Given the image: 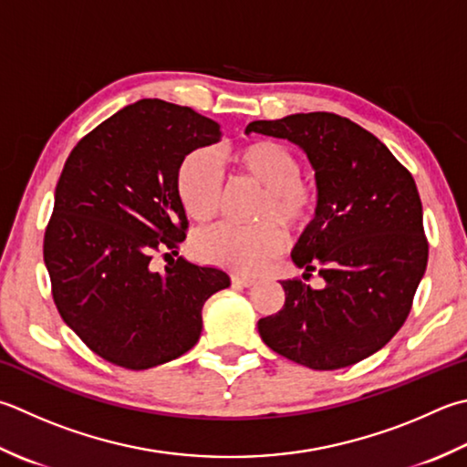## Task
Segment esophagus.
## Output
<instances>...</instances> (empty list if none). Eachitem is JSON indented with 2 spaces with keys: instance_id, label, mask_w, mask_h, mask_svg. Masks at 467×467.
<instances>
[{
  "instance_id": "esophagus-1",
  "label": "esophagus",
  "mask_w": 467,
  "mask_h": 467,
  "mask_svg": "<svg viewBox=\"0 0 467 467\" xmlns=\"http://www.w3.org/2000/svg\"><path fill=\"white\" fill-rule=\"evenodd\" d=\"M231 279H233L234 285H239V287H253L254 285V279L246 277V275H233Z\"/></svg>"
}]
</instances>
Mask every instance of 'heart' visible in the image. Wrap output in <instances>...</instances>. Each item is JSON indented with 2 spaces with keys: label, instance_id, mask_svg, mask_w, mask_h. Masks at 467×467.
<instances>
[{
  "label": "heart",
  "instance_id": "1",
  "mask_svg": "<svg viewBox=\"0 0 467 467\" xmlns=\"http://www.w3.org/2000/svg\"><path fill=\"white\" fill-rule=\"evenodd\" d=\"M231 160L246 176L267 188L257 218L259 224H216L198 233L194 253L221 267L254 273L275 257L285 244L279 221L287 228H301L312 221L316 190L301 180V161L287 145L277 141H253L236 150ZM176 190L186 214L196 223H208L221 208L223 171L213 153L196 150L180 163Z\"/></svg>",
  "mask_w": 467,
  "mask_h": 467
}]
</instances>
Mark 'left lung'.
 Segmentation results:
<instances>
[{"label":"left lung","instance_id":"8db88e82","mask_svg":"<svg viewBox=\"0 0 467 467\" xmlns=\"http://www.w3.org/2000/svg\"><path fill=\"white\" fill-rule=\"evenodd\" d=\"M246 133L296 143L316 171L317 204L291 259L312 289L281 281L285 304L259 319L273 352L314 370L368 358L395 336L425 275L429 244L415 180L380 140L334 113L253 121Z\"/></svg>","mask_w":467,"mask_h":467}]
</instances>
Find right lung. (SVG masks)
Listing matches in <instances>:
<instances>
[{
    "label": "right lung",
    "mask_w": 467,
    "mask_h": 467,
    "mask_svg": "<svg viewBox=\"0 0 467 467\" xmlns=\"http://www.w3.org/2000/svg\"><path fill=\"white\" fill-rule=\"evenodd\" d=\"M221 135L190 107L141 99L82 137L64 163L44 263L62 319L107 362L145 370L178 358L198 342L204 301L231 285L223 269L184 257L163 271L151 263L186 239L180 163Z\"/></svg>",
    "instance_id": "right-lung-1"
}]
</instances>
